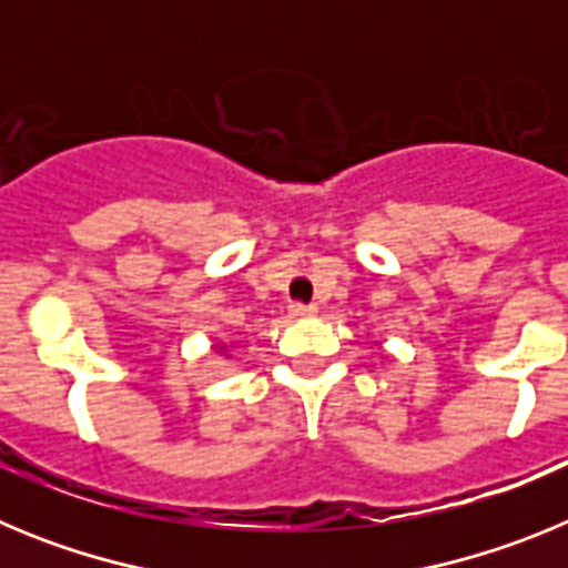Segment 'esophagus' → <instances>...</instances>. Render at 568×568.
<instances>
[{
    "label": "esophagus",
    "mask_w": 568,
    "mask_h": 568,
    "mask_svg": "<svg viewBox=\"0 0 568 568\" xmlns=\"http://www.w3.org/2000/svg\"><path fill=\"white\" fill-rule=\"evenodd\" d=\"M315 313H318V310H315L313 304H301V301L290 304V315H293V318H310V315Z\"/></svg>",
    "instance_id": "obj_1"
}]
</instances>
